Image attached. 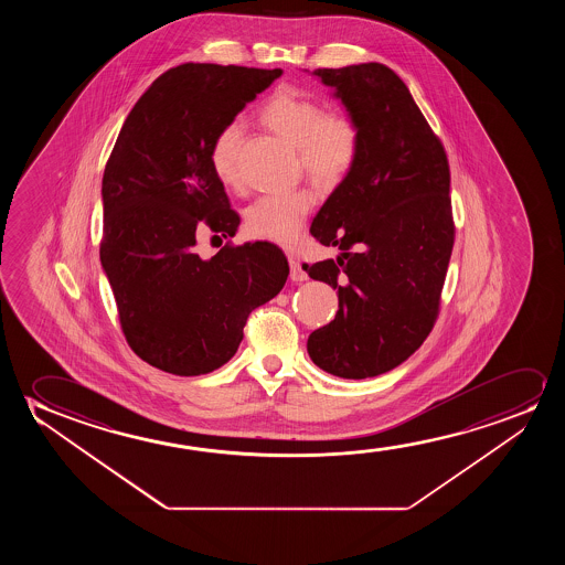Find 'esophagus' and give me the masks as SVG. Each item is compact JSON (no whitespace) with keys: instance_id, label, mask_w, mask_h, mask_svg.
Here are the masks:
<instances>
[{"instance_id":"obj_1","label":"esophagus","mask_w":565,"mask_h":565,"mask_svg":"<svg viewBox=\"0 0 565 565\" xmlns=\"http://www.w3.org/2000/svg\"><path fill=\"white\" fill-rule=\"evenodd\" d=\"M289 278L294 279V281H305V279L309 278L307 271L302 268V264L297 258H294V256H289Z\"/></svg>"}]
</instances>
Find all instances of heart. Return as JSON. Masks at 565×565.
I'll use <instances>...</instances> for the list:
<instances>
[{
  "mask_svg": "<svg viewBox=\"0 0 565 565\" xmlns=\"http://www.w3.org/2000/svg\"><path fill=\"white\" fill-rule=\"evenodd\" d=\"M264 124L299 150L302 170L320 186L340 185L361 154V129L349 116L326 114L309 96L281 86L260 109ZM239 119L225 124L210 145V166L225 186H239ZM317 196L310 189L264 194L245 210V230L258 239L289 247L299 239Z\"/></svg>",
  "mask_w": 565,
  "mask_h": 565,
  "instance_id": "b5f03b06",
  "label": "heart"
}]
</instances>
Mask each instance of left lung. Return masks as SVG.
I'll return each instance as SVG.
<instances>
[{
  "mask_svg": "<svg viewBox=\"0 0 565 565\" xmlns=\"http://www.w3.org/2000/svg\"><path fill=\"white\" fill-rule=\"evenodd\" d=\"M361 129V154L310 233L332 260L305 266L340 309L310 333L312 363L340 379L379 376L430 333L454 248L449 166L409 88L382 63L312 71Z\"/></svg>",
  "mask_w": 565,
  "mask_h": 565,
  "instance_id": "1",
  "label": "left lung"
}]
</instances>
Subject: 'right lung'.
<instances>
[{
    "instance_id": "obj_1",
    "label": "right lung",
    "mask_w": 565,
    "mask_h": 565,
    "mask_svg": "<svg viewBox=\"0 0 565 565\" xmlns=\"http://www.w3.org/2000/svg\"><path fill=\"white\" fill-rule=\"evenodd\" d=\"M281 70L183 63L129 111L102 179V268L125 340L156 369L199 376L227 363L256 307L286 286L278 247L245 243L201 258L196 225L233 237L239 216L210 145Z\"/></svg>"
}]
</instances>
